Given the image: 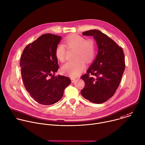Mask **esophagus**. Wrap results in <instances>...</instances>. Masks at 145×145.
Masks as SVG:
<instances>
[{
	"label": "esophagus",
	"mask_w": 145,
	"mask_h": 145,
	"mask_svg": "<svg viewBox=\"0 0 145 145\" xmlns=\"http://www.w3.org/2000/svg\"><path fill=\"white\" fill-rule=\"evenodd\" d=\"M76 81V78H71V81L72 83H74Z\"/></svg>",
	"instance_id": "34e87169"
}]
</instances>
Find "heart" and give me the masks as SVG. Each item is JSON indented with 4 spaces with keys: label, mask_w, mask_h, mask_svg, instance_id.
<instances>
[{
    "label": "heart",
    "mask_w": 145,
    "mask_h": 145,
    "mask_svg": "<svg viewBox=\"0 0 145 145\" xmlns=\"http://www.w3.org/2000/svg\"><path fill=\"white\" fill-rule=\"evenodd\" d=\"M64 44L68 50H74L73 61L64 64L62 72L71 77L79 75L85 67L84 62L91 63L95 56V46L92 40H87L80 35H72L64 40ZM66 48L62 44H59L55 50V56L58 60L64 62L65 60Z\"/></svg>",
    "instance_id": "1"
}]
</instances>
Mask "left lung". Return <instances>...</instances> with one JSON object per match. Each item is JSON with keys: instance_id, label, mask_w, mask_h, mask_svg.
Returning a JSON list of instances; mask_svg holds the SVG:
<instances>
[{"instance_id": "8db88e82", "label": "left lung", "mask_w": 145, "mask_h": 145, "mask_svg": "<svg viewBox=\"0 0 145 145\" xmlns=\"http://www.w3.org/2000/svg\"><path fill=\"white\" fill-rule=\"evenodd\" d=\"M82 35L94 37L98 54L81 77L85 82L81 93L90 102L102 104L112 97L119 86L125 68L124 53L113 40L99 30L91 29Z\"/></svg>"}]
</instances>
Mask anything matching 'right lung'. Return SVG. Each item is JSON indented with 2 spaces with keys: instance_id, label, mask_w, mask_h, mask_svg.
<instances>
[{
  "instance_id": "add662e5",
  "label": "right lung",
  "mask_w": 145,
  "mask_h": 145,
  "mask_svg": "<svg viewBox=\"0 0 145 145\" xmlns=\"http://www.w3.org/2000/svg\"><path fill=\"white\" fill-rule=\"evenodd\" d=\"M61 39L60 36L51 33L42 35L26 46L21 56L20 66L24 87L31 97L41 105L58 102L71 83L66 76H55L59 69L55 50Z\"/></svg>"
}]
</instances>
